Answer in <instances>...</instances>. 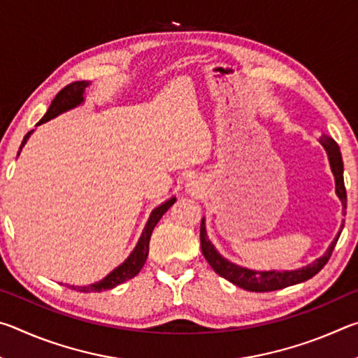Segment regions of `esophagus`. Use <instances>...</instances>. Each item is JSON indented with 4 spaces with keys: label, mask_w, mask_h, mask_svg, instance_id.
Wrapping results in <instances>:
<instances>
[{
    "label": "esophagus",
    "mask_w": 358,
    "mask_h": 358,
    "mask_svg": "<svg viewBox=\"0 0 358 358\" xmlns=\"http://www.w3.org/2000/svg\"><path fill=\"white\" fill-rule=\"evenodd\" d=\"M187 187H189V191H192V192H197L199 189H201V187H199V185L194 183V181H191V183L187 185Z\"/></svg>",
    "instance_id": "1"
}]
</instances>
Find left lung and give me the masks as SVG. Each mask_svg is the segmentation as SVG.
<instances>
[{"label":"left lung","instance_id":"8db88e82","mask_svg":"<svg viewBox=\"0 0 358 358\" xmlns=\"http://www.w3.org/2000/svg\"><path fill=\"white\" fill-rule=\"evenodd\" d=\"M319 142L322 143L327 155H329L331 172L335 175L336 194L339 201L343 203V211H344L348 205V196H346V187H344V177H343L344 167H343L341 151H339L338 143L329 136L322 134V137L319 138ZM343 226L344 224H341V229H339L336 238L331 241V245L329 246V250L325 251L324 256H320L310 265L301 266L299 270H290V271H276V270L256 271V270L245 268V266L229 262L227 259H224L221 254L216 251V248L211 245V241L208 240L207 229H205V220H202V224H201V248L205 259H207V262L220 276L226 278L227 281L235 284V286L243 287L245 290H250V292H270V290L284 289V287L294 286V284L308 281L314 275H317L319 271L324 268V265L329 262L331 252L335 250V245L339 238V235H341Z\"/></svg>","mask_w":358,"mask_h":358}]
</instances>
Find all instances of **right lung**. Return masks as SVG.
Instances as JSON below:
<instances>
[{
  "instance_id": "obj_1",
  "label": "right lung",
  "mask_w": 358,
  "mask_h": 358,
  "mask_svg": "<svg viewBox=\"0 0 358 358\" xmlns=\"http://www.w3.org/2000/svg\"><path fill=\"white\" fill-rule=\"evenodd\" d=\"M88 85H90V82H85V80L72 82L69 85H66L62 92H59L55 96V99L52 101V104H50V107H48L47 113L39 120V123L36 126H39L42 123H47L48 120L58 117V115H62L63 112H68V110H71V108L80 106L82 102L85 101L83 93H85V88H87ZM31 134H33V131H29L28 134L23 137V142L20 145L19 155H20L22 148L25 147V143H27V141ZM175 201H177L175 197L169 199L167 202L161 203L159 207H156L153 211H151V215L148 217L147 224H145V229H143V232L141 235V238H138V241H137L134 251L129 254V257L126 259L123 264L118 265L113 271H110V273H108L104 278V280H101L99 282L90 284V286H71V287L74 290H78V292H102V290L113 289V287H117L118 284L128 281V280H131V278H134L138 273V271L142 270V266L145 265V262H147L151 232H153L156 224L159 222L162 215H164L166 211L175 203Z\"/></svg>"
}]
</instances>
